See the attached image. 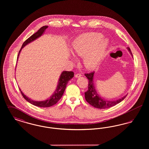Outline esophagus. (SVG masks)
<instances>
[{
  "mask_svg": "<svg viewBox=\"0 0 149 149\" xmlns=\"http://www.w3.org/2000/svg\"><path fill=\"white\" fill-rule=\"evenodd\" d=\"M75 77L76 78H79V77H81V74H76L75 75Z\"/></svg>",
  "mask_w": 149,
  "mask_h": 149,
  "instance_id": "1",
  "label": "esophagus"
}]
</instances>
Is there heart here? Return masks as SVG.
<instances>
[{"mask_svg": "<svg viewBox=\"0 0 149 149\" xmlns=\"http://www.w3.org/2000/svg\"><path fill=\"white\" fill-rule=\"evenodd\" d=\"M102 38L99 33H86L78 37L72 44L73 52L84 57V64L88 69L95 68L104 57L108 42Z\"/></svg>", "mask_w": 149, "mask_h": 149, "instance_id": "b5f03b06", "label": "heart"}]
</instances>
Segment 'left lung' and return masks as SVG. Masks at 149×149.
I'll return each mask as SVG.
<instances>
[{"instance_id": "1", "label": "left lung", "mask_w": 149, "mask_h": 149, "mask_svg": "<svg viewBox=\"0 0 149 149\" xmlns=\"http://www.w3.org/2000/svg\"><path fill=\"white\" fill-rule=\"evenodd\" d=\"M128 50L130 51L131 54L132 55L131 51L129 47H128ZM94 72L93 71L90 73H85V76L88 79V89L85 92V98L86 102L90 104L93 107L99 108V109H105L110 108L116 105L117 104L120 103L123 99H125L126 96H124L122 98L114 101L106 100L101 98L97 92L93 81V77Z\"/></svg>"}]
</instances>
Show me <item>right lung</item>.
I'll return each mask as SVG.
<instances>
[{
  "label": "right lung",
  "mask_w": 149,
  "mask_h": 149,
  "mask_svg": "<svg viewBox=\"0 0 149 149\" xmlns=\"http://www.w3.org/2000/svg\"><path fill=\"white\" fill-rule=\"evenodd\" d=\"M47 27H48V26H43L37 32H36L35 33L32 35L31 37H29L28 39H27L23 42L22 46L21 49L19 51L17 58H18V56L19 55V53L21 51L22 49L29 43L31 42L32 41H34L38 37H40L42 35L43 33L44 32L45 29ZM74 73L72 71H63L60 75L56 89L55 90V92L52 94V95L49 99H47L46 100H43V101L33 100L32 99H29L27 97H26L23 94V93L22 92L20 89H19V90L21 93L23 97L27 102H29V103H31L32 104L36 106L40 107H49L54 106V104H56L58 102V101L61 99V98L62 97V96L64 94V91L65 90L66 86L68 81L71 79V78L74 77Z\"/></svg>",
  "instance_id": "obj_1"
}]
</instances>
